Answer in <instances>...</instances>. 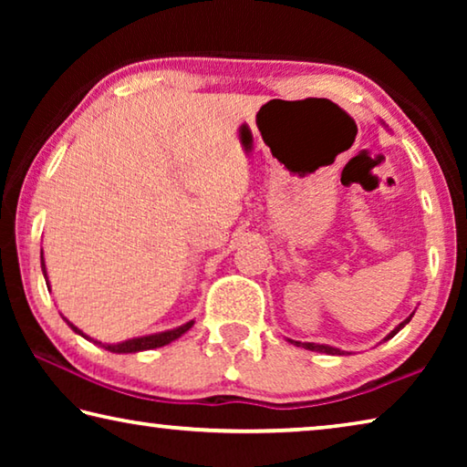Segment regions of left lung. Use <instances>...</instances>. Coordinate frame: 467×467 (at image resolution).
<instances>
[{"mask_svg": "<svg viewBox=\"0 0 467 467\" xmlns=\"http://www.w3.org/2000/svg\"><path fill=\"white\" fill-rule=\"evenodd\" d=\"M410 319H412V315H410V317L406 319V321H401L398 327H395L389 336H387L385 339H389V337H393L395 334H398V331L406 326V323H410ZM292 344L295 346H303V348H306V350H313V352H326V354H344V350H337V348H331V346H326V344H313V342H295V339H290Z\"/></svg>", "mask_w": 467, "mask_h": 467, "instance_id": "obj_1", "label": "left lung"}]
</instances>
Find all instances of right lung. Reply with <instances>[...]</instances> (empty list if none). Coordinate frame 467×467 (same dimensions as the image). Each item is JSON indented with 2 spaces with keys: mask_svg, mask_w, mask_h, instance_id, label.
I'll return each mask as SVG.
<instances>
[{
  "mask_svg": "<svg viewBox=\"0 0 467 467\" xmlns=\"http://www.w3.org/2000/svg\"><path fill=\"white\" fill-rule=\"evenodd\" d=\"M41 265H43V274H45V280H47V272H45V259L41 255ZM51 288V286H49ZM66 319V317H63ZM67 321V319H66ZM67 326L72 327L76 334L84 336L80 329H78L74 323L67 321ZM193 326V321L185 323V326H181L177 329H169V331H161V334H152V336H141V337H133V339H125V342H119V344H102V342H97V339H90L88 336H84L86 339H90V342L99 344L105 348V350H110V352H117V354H128V352H140V350H152V348H161V346H167L171 344L172 339H177L185 334V331Z\"/></svg>",
  "mask_w": 467,
  "mask_h": 467,
  "instance_id": "right-lung-1",
  "label": "right lung"
}]
</instances>
